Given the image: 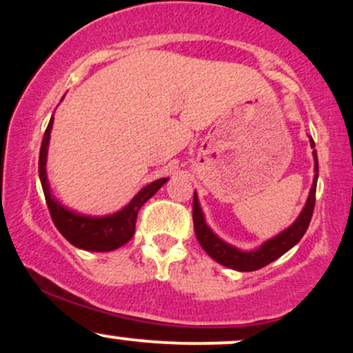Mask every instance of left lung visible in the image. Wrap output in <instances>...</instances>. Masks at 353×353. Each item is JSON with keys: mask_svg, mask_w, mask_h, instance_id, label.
Segmentation results:
<instances>
[{"mask_svg": "<svg viewBox=\"0 0 353 353\" xmlns=\"http://www.w3.org/2000/svg\"><path fill=\"white\" fill-rule=\"evenodd\" d=\"M310 145L315 148L314 139L310 137ZM314 156V182H312V188L307 197L305 205H303L302 212L299 214V217L295 219L292 224L287 229H283L281 234L265 241L264 244L259 245L254 250H242L237 249L236 245H230L225 241H222L221 237L209 228L208 222H205L204 212H202L199 199H197V192H194V201H192V219H194V230H196L197 241L202 249L208 252L214 261L219 262L221 265L229 267V269L239 270V272H252V270H259L262 267H265L270 262H274L275 259H279L283 255L287 250H290L295 244H299V241L303 237L307 228L310 224L312 212H314L315 205V189H317V179H319V161H317V151L314 149L312 152Z\"/></svg>", "mask_w": 353, "mask_h": 353, "instance_id": "1", "label": "left lung"}]
</instances>
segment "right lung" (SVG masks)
Returning a JSON list of instances; mask_svg holds the SVG:
<instances>
[{
	"mask_svg": "<svg viewBox=\"0 0 353 353\" xmlns=\"http://www.w3.org/2000/svg\"><path fill=\"white\" fill-rule=\"evenodd\" d=\"M52 121H54V116L50 119V124H48L46 132L43 136L41 151H39V181H41L52 222L64 239L78 249L91 250V252H109V250L119 249L134 236L139 209L143 208L144 202H148L157 190L163 188L169 181V177H161V179L144 185L132 197L131 202L117 212L108 214V216H86V214L76 212V210L66 208L56 199L51 190L50 181H48L46 161Z\"/></svg>",
	"mask_w": 353,
	"mask_h": 353,
	"instance_id": "1",
	"label": "right lung"
}]
</instances>
